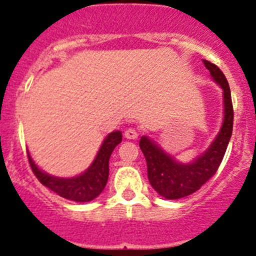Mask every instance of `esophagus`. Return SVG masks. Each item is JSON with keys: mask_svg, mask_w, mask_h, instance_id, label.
Listing matches in <instances>:
<instances>
[{"mask_svg": "<svg viewBox=\"0 0 256 256\" xmlns=\"http://www.w3.org/2000/svg\"><path fill=\"white\" fill-rule=\"evenodd\" d=\"M125 138L128 140H136L138 138V132L135 130V128H128L125 131Z\"/></svg>", "mask_w": 256, "mask_h": 256, "instance_id": "esophagus-1", "label": "esophagus"}]
</instances>
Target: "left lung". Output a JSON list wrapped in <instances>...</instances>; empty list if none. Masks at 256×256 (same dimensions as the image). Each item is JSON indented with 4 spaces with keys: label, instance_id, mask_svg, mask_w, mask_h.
I'll list each match as a JSON object with an SVG mask.
<instances>
[{
    "label": "left lung",
    "instance_id": "1",
    "mask_svg": "<svg viewBox=\"0 0 256 256\" xmlns=\"http://www.w3.org/2000/svg\"><path fill=\"white\" fill-rule=\"evenodd\" d=\"M203 63L212 78L220 85L224 99L223 125L207 151L190 164H180L146 136H142L140 140V148L147 162L150 183L166 200H178L192 194L216 174L233 131L234 112L228 80L216 64L208 60H203Z\"/></svg>",
    "mask_w": 256,
    "mask_h": 256
}]
</instances>
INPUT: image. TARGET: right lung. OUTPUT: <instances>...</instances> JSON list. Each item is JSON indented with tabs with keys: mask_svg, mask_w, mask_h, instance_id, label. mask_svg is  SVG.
Returning a JSON list of instances; mask_svg holds the SVG:
<instances>
[{
	"mask_svg": "<svg viewBox=\"0 0 256 256\" xmlns=\"http://www.w3.org/2000/svg\"><path fill=\"white\" fill-rule=\"evenodd\" d=\"M122 141L121 131H114L105 138L104 142L100 146L96 157L84 174L72 178H59L49 176L43 172L33 162L32 157L28 154L30 168L34 176L40 183L49 190L56 192L66 200L74 202H90L96 198L104 190L109 178V160L114 148Z\"/></svg>",
	"mask_w": 256,
	"mask_h": 256,
	"instance_id": "obj_1",
	"label": "right lung"
}]
</instances>
